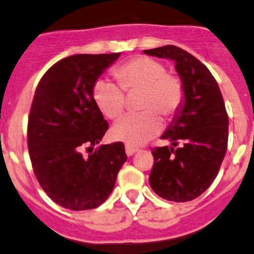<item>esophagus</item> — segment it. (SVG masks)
<instances>
[{
    "label": "esophagus",
    "instance_id": "34e87169",
    "mask_svg": "<svg viewBox=\"0 0 254 254\" xmlns=\"http://www.w3.org/2000/svg\"><path fill=\"white\" fill-rule=\"evenodd\" d=\"M140 151V148L138 147H135V146H131V145H125V152H127V156H132V154H135L136 152Z\"/></svg>",
    "mask_w": 254,
    "mask_h": 254
}]
</instances>
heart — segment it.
Instances as JSON below:
<instances>
[{
    "label": "heart",
    "instance_id": "heart-1",
    "mask_svg": "<svg viewBox=\"0 0 254 254\" xmlns=\"http://www.w3.org/2000/svg\"><path fill=\"white\" fill-rule=\"evenodd\" d=\"M118 85L100 79L93 84L92 97L100 111L109 119H118L127 108L124 92L141 90L138 107L143 112L120 119L112 129L116 140L127 145H142L163 127L162 114L173 117L185 98L183 80L167 71L162 62L147 56H136L113 70Z\"/></svg>",
    "mask_w": 254,
    "mask_h": 254
}]
</instances>
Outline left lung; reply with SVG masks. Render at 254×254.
Returning <instances> with one entry per match:
<instances>
[{
    "instance_id": "8db88e82",
    "label": "left lung",
    "mask_w": 254,
    "mask_h": 254,
    "mask_svg": "<svg viewBox=\"0 0 254 254\" xmlns=\"http://www.w3.org/2000/svg\"><path fill=\"white\" fill-rule=\"evenodd\" d=\"M143 52L174 61L185 89L184 105L161 137L172 146L152 149L149 185L168 201H192L217 178L228 148L229 117L223 96L209 69L185 50L167 45Z\"/></svg>"
}]
</instances>
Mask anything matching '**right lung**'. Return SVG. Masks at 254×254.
Returning a JSON list of instances; mask_svg holds the SVG:
<instances>
[{
  "instance_id": "1",
  "label": "right lung",
  "mask_w": 254,
  "mask_h": 254,
  "mask_svg": "<svg viewBox=\"0 0 254 254\" xmlns=\"http://www.w3.org/2000/svg\"><path fill=\"white\" fill-rule=\"evenodd\" d=\"M120 53L74 55L53 64L34 95L28 148L34 174L47 196L70 210L98 207L108 198L127 159L124 143L101 145L108 130L92 97L93 84Z\"/></svg>"
}]
</instances>
